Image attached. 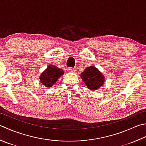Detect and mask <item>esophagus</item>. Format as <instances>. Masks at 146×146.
<instances>
[{
	"instance_id": "esophagus-1",
	"label": "esophagus",
	"mask_w": 146,
	"mask_h": 146,
	"mask_svg": "<svg viewBox=\"0 0 146 146\" xmlns=\"http://www.w3.org/2000/svg\"><path fill=\"white\" fill-rule=\"evenodd\" d=\"M68 71L71 73H75L76 71V69L75 68H68Z\"/></svg>"
}]
</instances>
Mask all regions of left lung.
Wrapping results in <instances>:
<instances>
[{"mask_svg":"<svg viewBox=\"0 0 146 146\" xmlns=\"http://www.w3.org/2000/svg\"><path fill=\"white\" fill-rule=\"evenodd\" d=\"M80 77L88 88L91 90H98L104 82V76L99 70L94 66L87 67L82 72Z\"/></svg>","mask_w":146,"mask_h":146,"instance_id":"obj_1","label":"left lung"}]
</instances>
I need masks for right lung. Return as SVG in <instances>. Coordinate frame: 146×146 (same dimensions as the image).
<instances>
[{
    "label": "right lung",
    "instance_id": "right-lung-1",
    "mask_svg": "<svg viewBox=\"0 0 146 146\" xmlns=\"http://www.w3.org/2000/svg\"><path fill=\"white\" fill-rule=\"evenodd\" d=\"M63 74L64 71L62 69L56 67V66L49 65L40 76V80L44 86L50 87L53 86L58 78Z\"/></svg>",
    "mask_w": 146,
    "mask_h": 146
}]
</instances>
